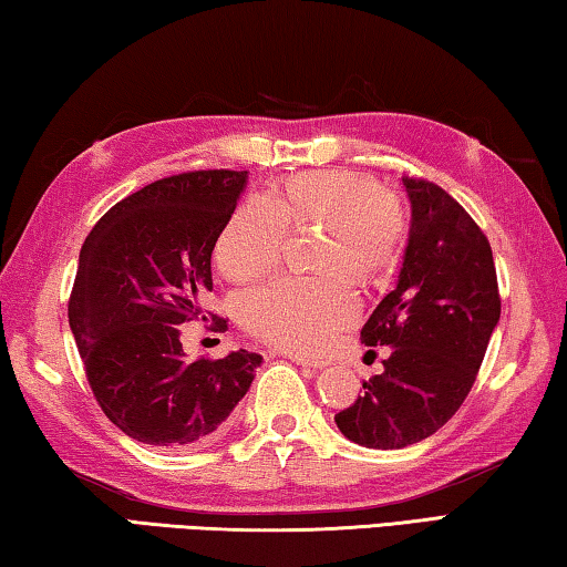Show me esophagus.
Masks as SVG:
<instances>
[{
    "label": "esophagus",
    "mask_w": 567,
    "mask_h": 567,
    "mask_svg": "<svg viewBox=\"0 0 567 567\" xmlns=\"http://www.w3.org/2000/svg\"><path fill=\"white\" fill-rule=\"evenodd\" d=\"M287 360H292L297 364H305V368H324L328 360H315V358H305V354H297V352H285Z\"/></svg>",
    "instance_id": "obj_1"
}]
</instances>
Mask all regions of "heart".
I'll return each mask as SVG.
<instances>
[{
	"instance_id": "b5f03b06",
	"label": "heart",
	"mask_w": 567,
	"mask_h": 567,
	"mask_svg": "<svg viewBox=\"0 0 567 567\" xmlns=\"http://www.w3.org/2000/svg\"><path fill=\"white\" fill-rule=\"evenodd\" d=\"M318 229L312 280L285 277L252 290L239 318L257 338L292 352H318L358 318L354 285H372L400 260L408 207L395 189L352 169H315L280 182L262 199H245L217 237L219 270L252 282L277 270L287 235Z\"/></svg>"
}]
</instances>
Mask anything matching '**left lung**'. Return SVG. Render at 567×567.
<instances>
[{"mask_svg":"<svg viewBox=\"0 0 567 567\" xmlns=\"http://www.w3.org/2000/svg\"><path fill=\"white\" fill-rule=\"evenodd\" d=\"M402 182L412 227L400 280L360 332L368 348H390L385 370L362 382V395L334 415L344 437L375 450L420 443L455 415L501 320L483 229L435 182Z\"/></svg>","mask_w":567,"mask_h":567,"instance_id":"left-lung-1","label":"left lung"}]
</instances>
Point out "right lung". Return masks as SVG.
Wrapping results in <instances>:
<instances>
[{"mask_svg": "<svg viewBox=\"0 0 567 567\" xmlns=\"http://www.w3.org/2000/svg\"><path fill=\"white\" fill-rule=\"evenodd\" d=\"M247 172L197 169L152 182L92 227L70 295V328L104 415L145 445L213 443L245 398L262 354L185 360L179 324L227 320L203 310L213 249Z\"/></svg>", "mask_w": 567, "mask_h": 567, "instance_id": "right-lung-1", "label": "right lung"}]
</instances>
